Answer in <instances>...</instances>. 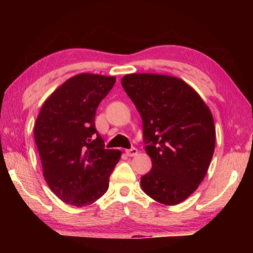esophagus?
Wrapping results in <instances>:
<instances>
[{
    "mask_svg": "<svg viewBox=\"0 0 253 253\" xmlns=\"http://www.w3.org/2000/svg\"><path fill=\"white\" fill-rule=\"evenodd\" d=\"M137 153H138V151H137V148L135 147H131L130 149H126V154L128 156H135L137 155Z\"/></svg>",
    "mask_w": 253,
    "mask_h": 253,
    "instance_id": "1",
    "label": "esophagus"
}]
</instances>
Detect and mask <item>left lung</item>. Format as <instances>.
Here are the masks:
<instances>
[{
	"label": "left lung",
	"mask_w": 253,
	"mask_h": 253,
	"mask_svg": "<svg viewBox=\"0 0 253 253\" xmlns=\"http://www.w3.org/2000/svg\"><path fill=\"white\" fill-rule=\"evenodd\" d=\"M122 84L142 117L145 151L152 160V169L140 177L143 191L165 205L183 202L203 181L212 160L211 110L176 77L131 74Z\"/></svg>",
	"instance_id": "obj_1"
}]
</instances>
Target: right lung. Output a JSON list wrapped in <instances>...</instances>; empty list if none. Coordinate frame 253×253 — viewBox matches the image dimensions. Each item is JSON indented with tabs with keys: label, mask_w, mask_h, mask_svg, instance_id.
<instances>
[{
	"label": "right lung",
	"mask_w": 253,
	"mask_h": 253,
	"mask_svg": "<svg viewBox=\"0 0 253 253\" xmlns=\"http://www.w3.org/2000/svg\"><path fill=\"white\" fill-rule=\"evenodd\" d=\"M115 77L80 74L63 83L42 105L34 125L43 176L50 190L67 204L85 207L104 195L122 156L106 149L95 117Z\"/></svg>",
	"instance_id": "right-lung-1"
}]
</instances>
